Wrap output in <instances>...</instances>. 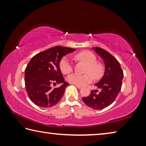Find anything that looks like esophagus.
Listing matches in <instances>:
<instances>
[{
  "label": "esophagus",
  "mask_w": 146,
  "mask_h": 146,
  "mask_svg": "<svg viewBox=\"0 0 146 146\" xmlns=\"http://www.w3.org/2000/svg\"><path fill=\"white\" fill-rule=\"evenodd\" d=\"M75 86L76 88H78V89H81V88H82V86H78V85H75Z\"/></svg>",
  "instance_id": "34e87169"
}]
</instances>
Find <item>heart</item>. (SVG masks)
<instances>
[{"instance_id":"obj_1","label":"heart","mask_w":146,"mask_h":146,"mask_svg":"<svg viewBox=\"0 0 146 146\" xmlns=\"http://www.w3.org/2000/svg\"><path fill=\"white\" fill-rule=\"evenodd\" d=\"M75 59L78 61L82 62L86 64L84 75L72 74L68 76L67 80L72 84L82 86L90 83L93 80L100 79L104 75V68L102 64L97 60V57L90 51H82L76 54ZM59 68L61 72L64 75H68L73 71V66L68 58L63 57L59 63ZM93 76L92 77V76Z\"/></svg>"}]
</instances>
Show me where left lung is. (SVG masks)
Masks as SVG:
<instances>
[{"mask_svg": "<svg viewBox=\"0 0 146 146\" xmlns=\"http://www.w3.org/2000/svg\"><path fill=\"white\" fill-rule=\"evenodd\" d=\"M103 59L105 72L99 82L95 84L97 90H91L88 97L82 98L83 102L93 110H102L114 102L121 90L123 76L118 61L105 49L92 48Z\"/></svg>", "mask_w": 146, "mask_h": 146, "instance_id": "1", "label": "left lung"}]
</instances>
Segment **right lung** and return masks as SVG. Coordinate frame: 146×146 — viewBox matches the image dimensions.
I'll list each match as a JSON object with an SVG mask.
<instances>
[{"instance_id":"1","label":"right lung","mask_w":146,"mask_h":146,"mask_svg":"<svg viewBox=\"0 0 146 146\" xmlns=\"http://www.w3.org/2000/svg\"><path fill=\"white\" fill-rule=\"evenodd\" d=\"M75 51L68 47L55 46L36 54L25 70V86L28 97L35 104L50 108L60 100L69 84L66 82L59 68L64 56ZM60 83L58 88L52 86Z\"/></svg>"}]
</instances>
